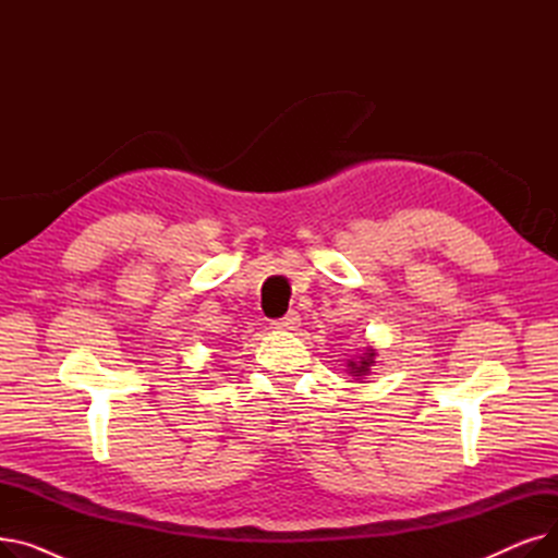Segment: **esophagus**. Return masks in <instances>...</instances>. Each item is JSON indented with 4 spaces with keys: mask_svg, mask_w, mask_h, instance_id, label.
Returning a JSON list of instances; mask_svg holds the SVG:
<instances>
[{
    "mask_svg": "<svg viewBox=\"0 0 558 558\" xmlns=\"http://www.w3.org/2000/svg\"><path fill=\"white\" fill-rule=\"evenodd\" d=\"M299 326H301L299 312H289V314H284L282 318L274 320V328H278V330H296Z\"/></svg>",
    "mask_w": 558,
    "mask_h": 558,
    "instance_id": "obj_1",
    "label": "esophagus"
}]
</instances>
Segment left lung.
I'll return each instance as SVG.
<instances>
[{
	"instance_id": "1",
	"label": "left lung",
	"mask_w": 558,
	"mask_h": 558,
	"mask_svg": "<svg viewBox=\"0 0 558 558\" xmlns=\"http://www.w3.org/2000/svg\"><path fill=\"white\" fill-rule=\"evenodd\" d=\"M371 366H375V350L366 348V353L360 355L355 362H348V371L350 375H355L357 379L371 373Z\"/></svg>"
}]
</instances>
